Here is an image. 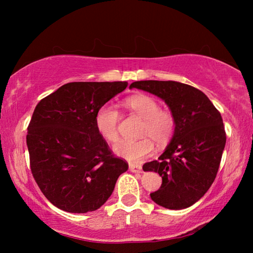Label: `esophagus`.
<instances>
[{"mask_svg": "<svg viewBox=\"0 0 253 253\" xmlns=\"http://www.w3.org/2000/svg\"><path fill=\"white\" fill-rule=\"evenodd\" d=\"M129 170L134 173H140L142 172V166L137 164H129Z\"/></svg>", "mask_w": 253, "mask_h": 253, "instance_id": "esophagus-1", "label": "esophagus"}]
</instances>
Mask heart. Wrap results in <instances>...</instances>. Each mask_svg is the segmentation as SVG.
<instances>
[{
    "instance_id": "b5f03b06",
    "label": "heart",
    "mask_w": 253,
    "mask_h": 253,
    "mask_svg": "<svg viewBox=\"0 0 253 253\" xmlns=\"http://www.w3.org/2000/svg\"><path fill=\"white\" fill-rule=\"evenodd\" d=\"M125 107L144 119L140 136L144 138L135 142L121 140L114 146V152L125 160L137 163L152 155L154 142L164 147L173 138L176 126L174 114L168 109H160V102L148 95H134L125 100ZM119 114L114 106L106 104L97 110L95 126L105 140L115 143L118 139Z\"/></svg>"
}]
</instances>
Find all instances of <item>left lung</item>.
<instances>
[{"mask_svg": "<svg viewBox=\"0 0 253 253\" xmlns=\"http://www.w3.org/2000/svg\"><path fill=\"white\" fill-rule=\"evenodd\" d=\"M130 88L153 93L165 101L176 119L173 138L158 161L145 163L162 185L151 193L156 204L186 209L202 198L219 170L226 136L221 114L199 89L177 81H135Z\"/></svg>", "mask_w": 253, "mask_h": 253, "instance_id": "1", "label": "left lung"}]
</instances>
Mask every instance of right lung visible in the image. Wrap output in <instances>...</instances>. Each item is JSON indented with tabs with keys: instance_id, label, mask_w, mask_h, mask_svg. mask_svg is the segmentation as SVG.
<instances>
[{
	"instance_id": "obj_1",
	"label": "right lung",
	"mask_w": 253,
	"mask_h": 253,
	"mask_svg": "<svg viewBox=\"0 0 253 253\" xmlns=\"http://www.w3.org/2000/svg\"><path fill=\"white\" fill-rule=\"evenodd\" d=\"M127 84L69 83L37 105L27 135L30 166L54 207L70 213L96 211L128 169L95 126L97 110Z\"/></svg>"
}]
</instances>
